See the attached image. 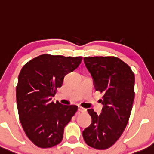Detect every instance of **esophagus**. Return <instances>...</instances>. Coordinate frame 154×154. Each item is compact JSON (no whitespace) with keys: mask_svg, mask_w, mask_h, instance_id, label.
<instances>
[{"mask_svg":"<svg viewBox=\"0 0 154 154\" xmlns=\"http://www.w3.org/2000/svg\"><path fill=\"white\" fill-rule=\"evenodd\" d=\"M78 110L79 111V112H85V109L84 108V107H81V106H79V107H78Z\"/></svg>","mask_w":154,"mask_h":154,"instance_id":"esophagus-1","label":"esophagus"}]
</instances>
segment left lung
<instances>
[{"label": "left lung", "mask_w": 154, "mask_h": 154, "mask_svg": "<svg viewBox=\"0 0 154 154\" xmlns=\"http://www.w3.org/2000/svg\"><path fill=\"white\" fill-rule=\"evenodd\" d=\"M84 62L96 91L103 94V107L99 116L88 109L92 123L83 131L82 136L89 146L105 150L119 139L128 122L135 97L134 73L116 57H84Z\"/></svg>", "instance_id": "8db88e82"}]
</instances>
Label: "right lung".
<instances>
[{"label":"right lung","mask_w":154,"mask_h":154,"mask_svg":"<svg viewBox=\"0 0 154 154\" xmlns=\"http://www.w3.org/2000/svg\"><path fill=\"white\" fill-rule=\"evenodd\" d=\"M82 60V57L44 54L28 62L20 72L16 86L18 116L26 135L38 147L47 149L62 141L64 127L77 112V105L51 100L64 76Z\"/></svg>","instance_id":"add662e5"}]
</instances>
